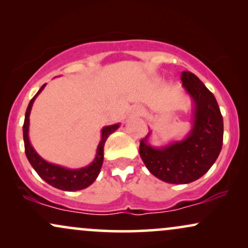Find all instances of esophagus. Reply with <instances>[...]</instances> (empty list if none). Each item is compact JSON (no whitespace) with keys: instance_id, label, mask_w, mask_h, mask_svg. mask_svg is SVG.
<instances>
[{"instance_id":"obj_1","label":"esophagus","mask_w":248,"mask_h":248,"mask_svg":"<svg viewBox=\"0 0 248 248\" xmlns=\"http://www.w3.org/2000/svg\"><path fill=\"white\" fill-rule=\"evenodd\" d=\"M141 113H142V109H141V108H134V114L140 115Z\"/></svg>"}]
</instances>
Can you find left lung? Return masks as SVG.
Wrapping results in <instances>:
<instances>
[{
    "instance_id": "8db88e82",
    "label": "left lung",
    "mask_w": 248,
    "mask_h": 248,
    "mask_svg": "<svg viewBox=\"0 0 248 248\" xmlns=\"http://www.w3.org/2000/svg\"><path fill=\"white\" fill-rule=\"evenodd\" d=\"M184 92L192 101L191 129L182 140L153 146L149 138L140 143V156L155 177L170 184H187L209 171L223 146V116L215 95L197 76L189 71L181 75Z\"/></svg>"
}]
</instances>
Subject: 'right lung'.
<instances>
[{
    "label": "right lung",
    "instance_id": "1",
    "mask_svg": "<svg viewBox=\"0 0 248 248\" xmlns=\"http://www.w3.org/2000/svg\"><path fill=\"white\" fill-rule=\"evenodd\" d=\"M46 84H44L39 88L36 95L31 99L29 105H28L27 112H25L24 124H23V140H24V148L25 155H27L28 161L30 162L31 167L36 170L39 177L44 179L47 184L52 186L57 189L62 190V191H78V190L86 189L90 186L93 182L95 181L96 177L100 173V169L104 162V146L105 142L108 139V136L112 133H114L120 124H110V126H105L101 129V140L99 142L98 148H96V154L94 160L91 162L86 167L78 168V169H71L59 166V164L51 163L42 157L38 153L36 152L35 148L31 144L29 139V124H30V113L32 108L33 102L39 93L44 90Z\"/></svg>",
    "mask_w": 248,
    "mask_h": 248
}]
</instances>
